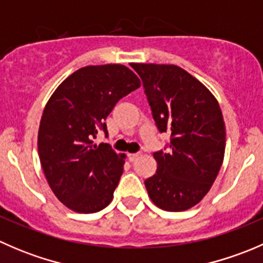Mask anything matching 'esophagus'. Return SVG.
<instances>
[{"label": "esophagus", "instance_id": "34e87169", "mask_svg": "<svg viewBox=\"0 0 263 263\" xmlns=\"http://www.w3.org/2000/svg\"><path fill=\"white\" fill-rule=\"evenodd\" d=\"M140 156V154L139 153H135V154H128V159H129V161H134V160H136L137 158H139Z\"/></svg>", "mask_w": 263, "mask_h": 263}]
</instances>
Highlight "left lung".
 I'll list each match as a JSON object with an SVG mask.
<instances>
[{
  "instance_id": "left-lung-1",
  "label": "left lung",
  "mask_w": 263,
  "mask_h": 263,
  "mask_svg": "<svg viewBox=\"0 0 263 263\" xmlns=\"http://www.w3.org/2000/svg\"><path fill=\"white\" fill-rule=\"evenodd\" d=\"M144 82L160 132H171L169 153H154L156 173L145 181L150 200L165 211H184L210 191L225 154V123L213 92L176 65L131 63Z\"/></svg>"
}]
</instances>
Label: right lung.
I'll use <instances>...</instances> for the list:
<instances>
[{
  "label": "right lung",
  "mask_w": 263,
  "mask_h": 263,
  "mask_svg": "<svg viewBox=\"0 0 263 263\" xmlns=\"http://www.w3.org/2000/svg\"><path fill=\"white\" fill-rule=\"evenodd\" d=\"M141 86L118 63L85 66L50 95L38 131V154L55 197L70 210L91 214L107 208L123 173L126 155L94 144L105 119L123 97Z\"/></svg>",
  "instance_id": "right-lung-1"
}]
</instances>
